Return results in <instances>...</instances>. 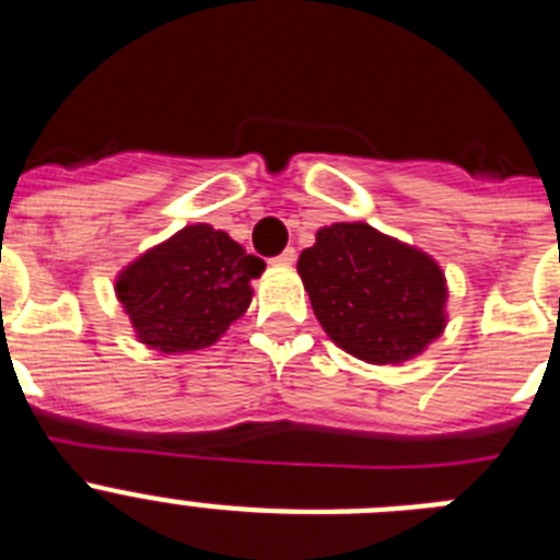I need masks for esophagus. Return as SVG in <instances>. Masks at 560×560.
Listing matches in <instances>:
<instances>
[{"label":"esophagus","mask_w":560,"mask_h":560,"mask_svg":"<svg viewBox=\"0 0 560 560\" xmlns=\"http://www.w3.org/2000/svg\"><path fill=\"white\" fill-rule=\"evenodd\" d=\"M296 260V252L294 249H285V252H280V255L275 257V264L277 266H291Z\"/></svg>","instance_id":"1"}]
</instances>
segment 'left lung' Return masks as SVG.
I'll return each mask as SVG.
<instances>
[{
    "label": "left lung",
    "instance_id": "left-lung-1",
    "mask_svg": "<svg viewBox=\"0 0 560 560\" xmlns=\"http://www.w3.org/2000/svg\"><path fill=\"white\" fill-rule=\"evenodd\" d=\"M296 271L325 334L370 364L412 359L446 325L440 266L359 221L316 232Z\"/></svg>",
    "mask_w": 560,
    "mask_h": 560
}]
</instances>
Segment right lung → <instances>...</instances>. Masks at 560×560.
I'll return each mask as SVG.
<instances>
[{"label":"right lung","mask_w":560,"mask_h":560,"mask_svg":"<svg viewBox=\"0 0 560 560\" xmlns=\"http://www.w3.org/2000/svg\"><path fill=\"white\" fill-rule=\"evenodd\" d=\"M264 266L226 232L185 226L122 271L117 300L148 348L201 350L249 308V280Z\"/></svg>","instance_id":"obj_1"}]
</instances>
